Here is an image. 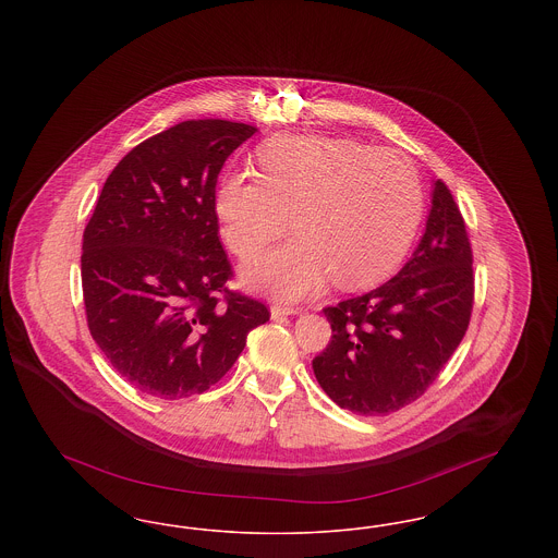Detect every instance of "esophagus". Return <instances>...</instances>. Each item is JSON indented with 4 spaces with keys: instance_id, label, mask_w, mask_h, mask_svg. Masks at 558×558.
<instances>
[{
    "instance_id": "1",
    "label": "esophagus",
    "mask_w": 558,
    "mask_h": 558,
    "mask_svg": "<svg viewBox=\"0 0 558 558\" xmlns=\"http://www.w3.org/2000/svg\"><path fill=\"white\" fill-rule=\"evenodd\" d=\"M303 310L301 307H282V305H274L271 307V318L278 319V318H287V316H296V314H301Z\"/></svg>"
}]
</instances>
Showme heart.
<instances>
[{
	"mask_svg": "<svg viewBox=\"0 0 558 558\" xmlns=\"http://www.w3.org/2000/svg\"><path fill=\"white\" fill-rule=\"evenodd\" d=\"M259 175H228L215 196L221 239L242 259L289 228L296 239L242 267L248 287L294 301L335 274L341 287L389 276L416 236L423 184L408 155L351 137L280 135Z\"/></svg>",
	"mask_w": 558,
	"mask_h": 558,
	"instance_id": "heart-1",
	"label": "heart"
}]
</instances>
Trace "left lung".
Listing matches in <instances>:
<instances>
[{"mask_svg": "<svg viewBox=\"0 0 558 558\" xmlns=\"http://www.w3.org/2000/svg\"><path fill=\"white\" fill-rule=\"evenodd\" d=\"M473 251L448 186L433 184L425 234L378 289L326 307L332 337L314 357L337 405L385 416L421 398L460 345L473 312Z\"/></svg>", "mask_w": 558, "mask_h": 558, "instance_id": "8db88e82", "label": "left lung"}]
</instances>
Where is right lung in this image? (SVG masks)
<instances>
[{"label": "right lung", "mask_w": 558, "mask_h": 558, "mask_svg": "<svg viewBox=\"0 0 558 558\" xmlns=\"http://www.w3.org/2000/svg\"><path fill=\"white\" fill-rule=\"evenodd\" d=\"M257 128L221 119L157 133L108 175L83 232L87 326L112 368L159 399L207 391L234 366L266 305L226 289L215 186ZM225 303H218V296Z\"/></svg>", "instance_id": "obj_1"}]
</instances>
